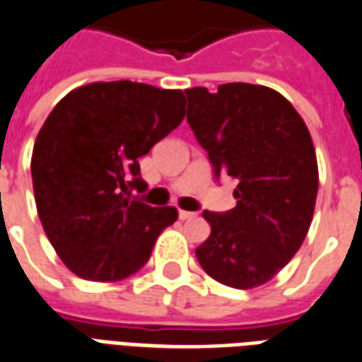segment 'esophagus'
I'll return each mask as SVG.
<instances>
[{"label": "esophagus", "mask_w": 362, "mask_h": 362, "mask_svg": "<svg viewBox=\"0 0 362 362\" xmlns=\"http://www.w3.org/2000/svg\"><path fill=\"white\" fill-rule=\"evenodd\" d=\"M178 216H180L182 221H192V218H195V213H192V211H178Z\"/></svg>", "instance_id": "esophagus-1"}]
</instances>
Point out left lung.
<instances>
[{
	"mask_svg": "<svg viewBox=\"0 0 362 362\" xmlns=\"http://www.w3.org/2000/svg\"><path fill=\"white\" fill-rule=\"evenodd\" d=\"M188 124L215 170L238 180L235 207L203 211L211 234L195 257L216 282L249 290L290 263L309 232L318 192L315 146L293 105L267 86L186 90Z\"/></svg>",
	"mask_w": 362,
	"mask_h": 362,
	"instance_id": "8db88e82",
	"label": "left lung"
}]
</instances>
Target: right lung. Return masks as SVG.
Returning <instances> with one entry per match:
<instances>
[{"label": "right lung", "instance_id": "add662e5", "mask_svg": "<svg viewBox=\"0 0 362 362\" xmlns=\"http://www.w3.org/2000/svg\"><path fill=\"white\" fill-rule=\"evenodd\" d=\"M184 93L117 80L66 93L40 130L32 184L61 261L84 280L117 282L151 257L174 207H149L138 159L184 119Z\"/></svg>", "mask_w": 362, "mask_h": 362}]
</instances>
